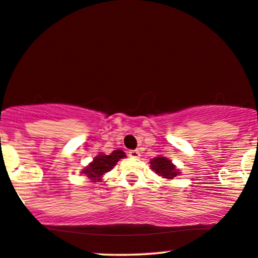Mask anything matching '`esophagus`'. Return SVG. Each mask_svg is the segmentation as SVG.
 I'll return each mask as SVG.
<instances>
[{
  "label": "esophagus",
  "instance_id": "1",
  "mask_svg": "<svg viewBox=\"0 0 258 258\" xmlns=\"http://www.w3.org/2000/svg\"><path fill=\"white\" fill-rule=\"evenodd\" d=\"M128 156L131 158H139L140 153L138 150H131V151H128Z\"/></svg>",
  "mask_w": 258,
  "mask_h": 258
}]
</instances>
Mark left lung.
<instances>
[{
    "instance_id": "left-lung-1",
    "label": "left lung",
    "mask_w": 258,
    "mask_h": 258,
    "mask_svg": "<svg viewBox=\"0 0 258 258\" xmlns=\"http://www.w3.org/2000/svg\"><path fill=\"white\" fill-rule=\"evenodd\" d=\"M150 163H151V169H152L158 176L166 178V179H173L174 177L180 173L178 172L179 170L176 169V166H174L172 161H171L169 158L156 157L153 158Z\"/></svg>"
}]
</instances>
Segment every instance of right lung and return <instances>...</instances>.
Returning <instances> with one entry per match:
<instances>
[{"label": "right lung", "mask_w": 258, "mask_h": 258, "mask_svg": "<svg viewBox=\"0 0 258 258\" xmlns=\"http://www.w3.org/2000/svg\"><path fill=\"white\" fill-rule=\"evenodd\" d=\"M126 154L121 150L113 151L111 154H104L99 153L97 157L94 158L92 163H89L88 166H86L82 170V173L86 177H88L92 181H100L101 177L104 176L106 172H109L113 167L115 166L119 159L125 158Z\"/></svg>", "instance_id": "add662e5"}]
</instances>
